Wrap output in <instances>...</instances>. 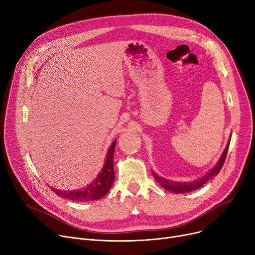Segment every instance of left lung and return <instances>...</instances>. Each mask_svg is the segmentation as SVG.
<instances>
[{"label":"left lung","instance_id":"left-lung-1","mask_svg":"<svg viewBox=\"0 0 255 255\" xmlns=\"http://www.w3.org/2000/svg\"><path fill=\"white\" fill-rule=\"evenodd\" d=\"M230 142H231V137H230L229 141H227L225 150L223 151L218 163L214 166L208 173H206L204 177L199 178L198 180H195L193 182H188V183L187 182H175V181H170V180L159 177L155 171H152L154 179L160 184V186L163 187L164 189H166L168 191H171L172 193H186V192L196 190V189L200 188V187H202L204 184H206L209 180H211L213 177L218 175L220 169L222 168V166L224 164L225 158L227 155V150H229V146H230Z\"/></svg>","mask_w":255,"mask_h":255}]
</instances>
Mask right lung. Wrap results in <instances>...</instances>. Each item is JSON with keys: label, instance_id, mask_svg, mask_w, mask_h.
Wrapping results in <instances>:
<instances>
[{"label": "right lung", "instance_id": "1", "mask_svg": "<svg viewBox=\"0 0 255 255\" xmlns=\"http://www.w3.org/2000/svg\"><path fill=\"white\" fill-rule=\"evenodd\" d=\"M116 143L117 140H114L109 151H107L104 166L99 172L97 178L87 187H85V188L71 191H63L52 188V187H50V189L57 195L70 200H75V202H89V200L101 199L103 196L109 193L115 181L114 153Z\"/></svg>", "mask_w": 255, "mask_h": 255}]
</instances>
